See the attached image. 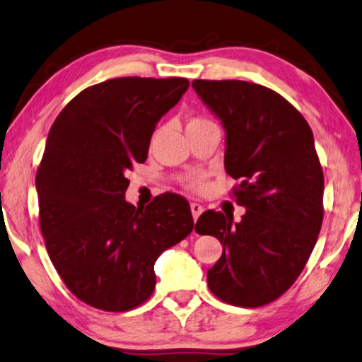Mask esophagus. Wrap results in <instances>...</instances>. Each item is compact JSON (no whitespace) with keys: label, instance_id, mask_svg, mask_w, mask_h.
Listing matches in <instances>:
<instances>
[{"label":"esophagus","instance_id":"obj_1","mask_svg":"<svg viewBox=\"0 0 362 362\" xmlns=\"http://www.w3.org/2000/svg\"><path fill=\"white\" fill-rule=\"evenodd\" d=\"M192 214H193V220L196 221L199 218V215L204 212V207L201 206V204H198V202H192Z\"/></svg>","mask_w":362,"mask_h":362}]
</instances>
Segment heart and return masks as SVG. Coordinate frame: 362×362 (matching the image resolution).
Returning a JSON list of instances; mask_svg holds the SVG:
<instances>
[{
	"label": "heart",
	"mask_w": 362,
	"mask_h": 362,
	"mask_svg": "<svg viewBox=\"0 0 362 362\" xmlns=\"http://www.w3.org/2000/svg\"><path fill=\"white\" fill-rule=\"evenodd\" d=\"M204 122H207V120H204V118L193 117V118H189V120H188L187 128H188V127H194V124H199V123H204ZM189 187L194 188V189H199V188L202 187V183H201V180H193L192 183H189Z\"/></svg>",
	"instance_id": "b5f03b06"
}]
</instances>
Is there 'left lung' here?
Wrapping results in <instances>:
<instances>
[{"label":"left lung","instance_id":"left-lung-1","mask_svg":"<svg viewBox=\"0 0 362 362\" xmlns=\"http://www.w3.org/2000/svg\"><path fill=\"white\" fill-rule=\"evenodd\" d=\"M201 101L226 131L225 169L247 210H207L198 234L215 235L223 253L207 271L216 298L261 307L280 298L304 269L323 223L325 177L305 118L274 90L244 81H193Z\"/></svg>","mask_w":362,"mask_h":362}]
</instances>
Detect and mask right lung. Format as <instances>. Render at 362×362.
I'll return each instance as SVG.
<instances>
[{
	"label": "right lung",
	"instance_id": "obj_1",
	"mask_svg": "<svg viewBox=\"0 0 362 362\" xmlns=\"http://www.w3.org/2000/svg\"><path fill=\"white\" fill-rule=\"evenodd\" d=\"M189 82L120 77L81 91L50 128L36 175L39 225L69 291L95 308L127 312L155 290V261L193 231L189 204L124 199L127 170L147 160L160 118Z\"/></svg>",
	"mask_w": 362,
	"mask_h": 362
}]
</instances>
